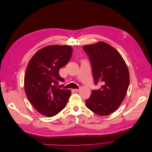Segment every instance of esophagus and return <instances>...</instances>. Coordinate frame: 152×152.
Here are the masks:
<instances>
[{
	"instance_id": "obj_1",
	"label": "esophagus",
	"mask_w": 152,
	"mask_h": 152,
	"mask_svg": "<svg viewBox=\"0 0 152 152\" xmlns=\"http://www.w3.org/2000/svg\"><path fill=\"white\" fill-rule=\"evenodd\" d=\"M79 89H73V91H74V92H78V91H79Z\"/></svg>"
}]
</instances>
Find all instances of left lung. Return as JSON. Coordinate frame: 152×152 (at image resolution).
I'll list each match as a JSON object with an SVG mask.
<instances>
[{"label": "left lung", "instance_id": "left-lung-1", "mask_svg": "<svg viewBox=\"0 0 152 152\" xmlns=\"http://www.w3.org/2000/svg\"><path fill=\"white\" fill-rule=\"evenodd\" d=\"M83 49L89 58L94 84H102L100 89L92 91L86 106L99 115H108L126 95L130 81L127 66L120 53L104 42L84 45Z\"/></svg>", "mask_w": 152, "mask_h": 152}]
</instances>
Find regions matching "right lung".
<instances>
[{"mask_svg":"<svg viewBox=\"0 0 152 152\" xmlns=\"http://www.w3.org/2000/svg\"><path fill=\"white\" fill-rule=\"evenodd\" d=\"M70 45H49L40 49L31 58L24 80L26 95L37 111L44 115H56L66 107L71 91L58 86L65 80L59 70L70 60Z\"/></svg>","mask_w":152,"mask_h":152,"instance_id":"obj_1","label":"right lung"}]
</instances>
